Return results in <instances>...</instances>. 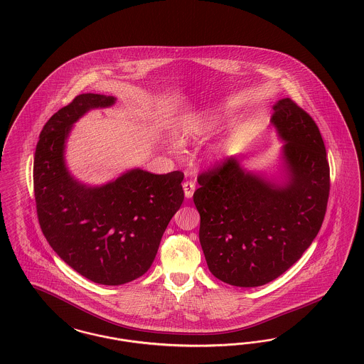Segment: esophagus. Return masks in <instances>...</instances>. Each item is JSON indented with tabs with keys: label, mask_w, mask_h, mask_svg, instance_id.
Returning a JSON list of instances; mask_svg holds the SVG:
<instances>
[{
	"label": "esophagus",
	"mask_w": 364,
	"mask_h": 364,
	"mask_svg": "<svg viewBox=\"0 0 364 364\" xmlns=\"http://www.w3.org/2000/svg\"><path fill=\"white\" fill-rule=\"evenodd\" d=\"M183 188H184V195H186V198H192V195H193V192H195V183L192 181V180H187V181H184V184H183Z\"/></svg>",
	"instance_id": "esophagus-1"
}]
</instances>
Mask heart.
I'll list each match as a JSON object with an SVG mask.
<instances>
[{
  "instance_id": "heart-1",
  "label": "heart",
  "mask_w": 364,
  "mask_h": 364,
  "mask_svg": "<svg viewBox=\"0 0 364 364\" xmlns=\"http://www.w3.org/2000/svg\"><path fill=\"white\" fill-rule=\"evenodd\" d=\"M219 122L216 115L210 114H192L186 117L180 124L181 139H195L211 132Z\"/></svg>"
}]
</instances>
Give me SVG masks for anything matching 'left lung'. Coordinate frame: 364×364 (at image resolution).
<instances>
[{
	"mask_svg": "<svg viewBox=\"0 0 364 364\" xmlns=\"http://www.w3.org/2000/svg\"><path fill=\"white\" fill-rule=\"evenodd\" d=\"M272 122L285 141L288 181L276 186L242 169L235 156L198 176L201 249L218 279L261 287L296 264L326 216L329 164L314 118L290 100L274 105Z\"/></svg>",
	"mask_w": 364,
	"mask_h": 364,
	"instance_id": "1",
	"label": "left lung"
}]
</instances>
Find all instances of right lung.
<instances>
[{"instance_id":"1","label":"right lung","mask_w":364,"mask_h":364,"mask_svg":"<svg viewBox=\"0 0 364 364\" xmlns=\"http://www.w3.org/2000/svg\"><path fill=\"white\" fill-rule=\"evenodd\" d=\"M113 97L82 94L43 127L33 163L38 225L50 247L80 276L122 285L145 274L164 231L184 200V173L133 169L102 187L79 184L67 172L63 151L71 126Z\"/></svg>"}]
</instances>
